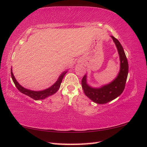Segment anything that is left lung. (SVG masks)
<instances>
[{
	"label": "left lung",
	"mask_w": 147,
	"mask_h": 147,
	"mask_svg": "<svg viewBox=\"0 0 147 147\" xmlns=\"http://www.w3.org/2000/svg\"><path fill=\"white\" fill-rule=\"evenodd\" d=\"M117 47L120 56V71L114 80L100 88H93L87 83V76L84 75L81 81L84 94L93 102L98 104L107 103L118 97L123 91L128 73V64L123 48L119 40L111 36Z\"/></svg>",
	"instance_id": "left-lung-1"
}]
</instances>
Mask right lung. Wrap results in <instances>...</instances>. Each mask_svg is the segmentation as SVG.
Masks as SVG:
<instances>
[{"label":"right lung","instance_id":"right-lung-1","mask_svg":"<svg viewBox=\"0 0 147 147\" xmlns=\"http://www.w3.org/2000/svg\"><path fill=\"white\" fill-rule=\"evenodd\" d=\"M67 72V71H65L61 74L60 76L58 78L57 80L56 81V83L53 84L52 86H50L49 88H47L46 90H41V91H32L28 89H26V88H24L22 86L18 81H17L16 79L15 78L14 76H13V73H12V69H11V77L13 80V83L15 84L16 88H18V90L21 92L22 93L24 94L27 96L30 97L31 98L34 99V100H44L48 96H51V95L54 94L56 93L57 91V90L59 89L61 83L62 82V80L63 79V77L66 73Z\"/></svg>","mask_w":147,"mask_h":147}]
</instances>
